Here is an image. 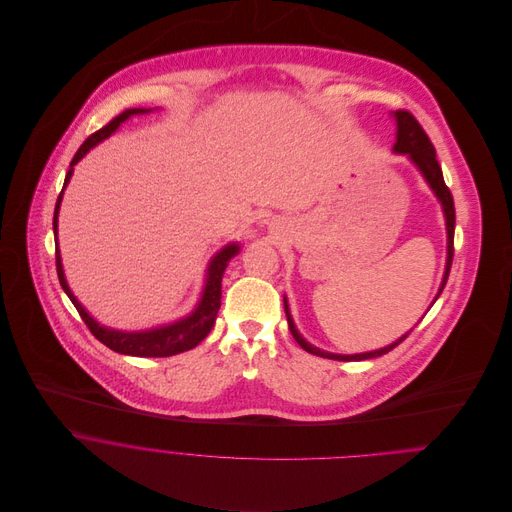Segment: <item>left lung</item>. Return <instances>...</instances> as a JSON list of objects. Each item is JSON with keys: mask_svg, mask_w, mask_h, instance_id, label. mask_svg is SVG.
Returning <instances> with one entry per match:
<instances>
[{"mask_svg": "<svg viewBox=\"0 0 512 512\" xmlns=\"http://www.w3.org/2000/svg\"><path fill=\"white\" fill-rule=\"evenodd\" d=\"M394 118H396V126H398V132H396V144H394V151L396 153H406L414 163L416 167L422 171V175L426 177L428 185L432 187V191L436 193V197L443 207V215H445V228H447V262H445V272H443V280H441V286H439V293L443 292L445 284H447V276H449V270H451V262H453V232H455V207H453V197H451V191L447 189L445 181H443V173H441V167H439L438 159H436V147L430 142L428 134L424 132V128L420 126V122L408 112V110H396L394 112ZM284 309H286V317H288V325H290V331H292L293 339L297 341V345L311 353V355H317V357H323V359H331V361H366V359H374V357H382L386 355L388 351H392L394 347H398L408 335H402L398 341H394L392 345L384 347V349H378V351H370V353H361V355H333V353H327V351H321L313 345H309L295 329L293 325L292 315H290V307H288V299L284 297Z\"/></svg>", "mask_w": 512, "mask_h": 512, "instance_id": "obj_1", "label": "left lung"}]
</instances>
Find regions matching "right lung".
<instances>
[{
  "label": "right lung",
  "instance_id": "1",
  "mask_svg": "<svg viewBox=\"0 0 512 512\" xmlns=\"http://www.w3.org/2000/svg\"><path fill=\"white\" fill-rule=\"evenodd\" d=\"M151 110L146 108H130L124 110L120 116H116L114 120H110L104 128H100L98 132H94L92 136H88L84 140V144L78 147V151L74 153L73 161H71V169L65 177V185L63 191L59 193L57 205H55V217H53V230H55V258H57V274H59V282L63 286L65 293L69 295V299L73 301L78 315L82 317V321L86 323V327L90 329V333L104 343L108 349L122 353V355H132V357H173L179 353H185L193 347H197L213 329L217 313L220 309V288H222V274L230 262L232 256L238 254V244H228L220 250L219 254L211 260L209 270H207V284L201 295V301L197 303V307L191 311V315L171 323V325H163V327H155L149 331H138V333H124V331H116V329H108L102 327L100 323H96L86 309L78 303V299L74 297L67 280H65V272H63V264H61V252H59V240H57V222H59V209H61V201H63V193L65 187L71 181L73 175V165H76L86 151H90L96 144H100L102 140H106L110 134H114L118 130V126L122 122H126L130 116L134 114H146Z\"/></svg>",
  "mask_w": 512,
  "mask_h": 512
}]
</instances>
